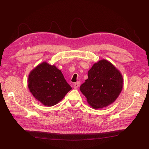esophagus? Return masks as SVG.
Here are the masks:
<instances>
[{
  "label": "esophagus",
  "instance_id": "obj_1",
  "mask_svg": "<svg viewBox=\"0 0 149 149\" xmlns=\"http://www.w3.org/2000/svg\"><path fill=\"white\" fill-rule=\"evenodd\" d=\"M79 84H80V83H79V82H76V83H75L74 84V86H73L74 88V89H77V88L79 87Z\"/></svg>",
  "mask_w": 149,
  "mask_h": 149
}]
</instances>
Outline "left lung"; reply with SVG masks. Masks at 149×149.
<instances>
[{"label":"left lung","mask_w":149,"mask_h":149,"mask_svg":"<svg viewBox=\"0 0 149 149\" xmlns=\"http://www.w3.org/2000/svg\"><path fill=\"white\" fill-rule=\"evenodd\" d=\"M88 78L81 85L80 91L94 109H100L113 103L123 89V75L106 60L94 63L88 71Z\"/></svg>","instance_id":"left-lung-1"}]
</instances>
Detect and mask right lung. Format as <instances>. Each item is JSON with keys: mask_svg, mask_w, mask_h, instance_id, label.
<instances>
[{"mask_svg": "<svg viewBox=\"0 0 149 149\" xmlns=\"http://www.w3.org/2000/svg\"><path fill=\"white\" fill-rule=\"evenodd\" d=\"M27 82L31 94L46 106L56 105L71 89L61 71L47 61L40 63L30 72Z\"/></svg>", "mask_w": 149, "mask_h": 149, "instance_id": "add662e5", "label": "right lung"}]
</instances>
